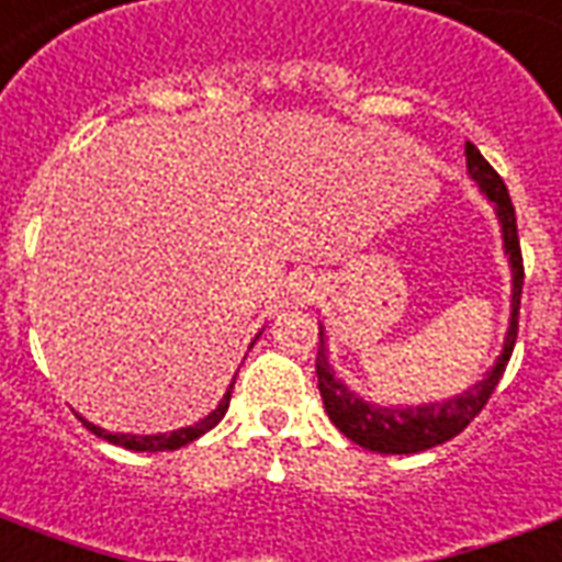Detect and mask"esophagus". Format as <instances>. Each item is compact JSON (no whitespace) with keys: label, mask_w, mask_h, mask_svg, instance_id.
I'll use <instances>...</instances> for the list:
<instances>
[{"label":"esophagus","mask_w":562,"mask_h":562,"mask_svg":"<svg viewBox=\"0 0 562 562\" xmlns=\"http://www.w3.org/2000/svg\"><path fill=\"white\" fill-rule=\"evenodd\" d=\"M303 292V297H313V292H310V289H301Z\"/></svg>","instance_id":"34e87169"}]
</instances>
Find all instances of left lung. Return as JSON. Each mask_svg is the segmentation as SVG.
<instances>
[{"label":"left lung","mask_w":562,"mask_h":562,"mask_svg":"<svg viewBox=\"0 0 562 562\" xmlns=\"http://www.w3.org/2000/svg\"><path fill=\"white\" fill-rule=\"evenodd\" d=\"M468 157V176L476 181L480 193L494 205L497 223H501L503 252L509 259L513 270V301H509V327L503 336V348L494 366L468 390H461L456 396L440 398V402H423V405H378L369 402L342 378L336 375L327 355V334L324 324H318V357H315V375H318V390L327 417L345 438L355 440L357 447L369 452H384V456H411L438 447L443 440L456 438L459 431L468 429L485 402L492 398L494 386L501 381L503 369L509 363L518 336V310H521V285H525V265H521V247H518V226H515V207L509 199V190L503 184V178L494 172L488 160L482 157L480 148L473 143L464 145Z\"/></svg>","instance_id":"obj_1"}]
</instances>
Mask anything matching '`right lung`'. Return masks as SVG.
I'll return each mask as SVG.
<instances>
[{"mask_svg":"<svg viewBox=\"0 0 562 562\" xmlns=\"http://www.w3.org/2000/svg\"><path fill=\"white\" fill-rule=\"evenodd\" d=\"M252 342H256V339H252ZM232 386H235V381L228 384V390L223 393V398H220V405L211 411L207 417H202L199 423H193V426H184V429H176V431H157V435H122V431L101 429V426H94V423H89L86 417H80V419H82V426H86L91 435H98V438L110 440V443H115V447H124V450H133V452L178 450V447H184V443H190V440L202 438L205 431L214 429L220 419L226 417L228 398H232Z\"/></svg>","mask_w":562,"mask_h":562,"instance_id":"right-lung-1","label":"right lung"}]
</instances>
